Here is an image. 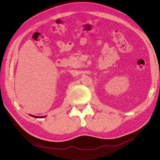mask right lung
<instances>
[{
	"label": "right lung",
	"instance_id": "1",
	"mask_svg": "<svg viewBox=\"0 0 160 160\" xmlns=\"http://www.w3.org/2000/svg\"><path fill=\"white\" fill-rule=\"evenodd\" d=\"M30 116H32V117H34V118H44V117H46V115H45V116H44V117H39L34 116V115H30Z\"/></svg>",
	"mask_w": 160,
	"mask_h": 160
}]
</instances>
